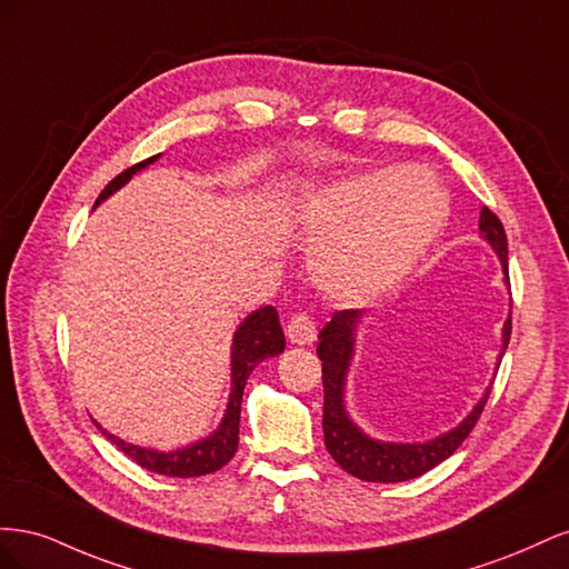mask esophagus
Returning <instances> with one entry per match:
<instances>
[{
	"instance_id": "34e87169",
	"label": "esophagus",
	"mask_w": 569,
	"mask_h": 569,
	"mask_svg": "<svg viewBox=\"0 0 569 569\" xmlns=\"http://www.w3.org/2000/svg\"><path fill=\"white\" fill-rule=\"evenodd\" d=\"M316 322L311 320L308 313H295L291 320L287 322V339L291 343H299V347H306V343H313L316 341Z\"/></svg>"
}]
</instances>
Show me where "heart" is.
<instances>
[{"label":"heart","mask_w":569,"mask_h":569,"mask_svg":"<svg viewBox=\"0 0 569 569\" xmlns=\"http://www.w3.org/2000/svg\"><path fill=\"white\" fill-rule=\"evenodd\" d=\"M441 189L393 170L349 176L303 203L318 284L337 299L366 303L399 284L443 220Z\"/></svg>","instance_id":"heart-1"}]
</instances>
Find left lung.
I'll return each instance as SVG.
<instances>
[{
	"mask_svg": "<svg viewBox=\"0 0 569 569\" xmlns=\"http://www.w3.org/2000/svg\"><path fill=\"white\" fill-rule=\"evenodd\" d=\"M479 232L481 239H487L496 256L501 258L506 284L510 287L508 278V239L503 222L491 213L487 206L479 213ZM512 308V301H510ZM363 318V311H337L332 320L327 322L318 339V358L322 360V387H325V403H322V432L325 446L330 456L339 462V468L349 475L363 479V481H382V485H393V481H408L425 475L427 470L437 468L449 456L456 453L458 446L468 439L472 427L477 425L481 410L487 406L491 387H487L485 396L477 401L472 412L465 418L458 427L449 432L429 439L422 443H399V441H380L368 437L347 412L343 403V393H347V372L353 358L356 347V327ZM512 322L510 316L503 325V347L498 353V363L508 349ZM496 377V372H493Z\"/></svg>",
	"mask_w": 569,
	"mask_h": 569,
	"instance_id": "obj_1",
	"label": "left lung"
}]
</instances>
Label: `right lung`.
<instances>
[{
  "mask_svg": "<svg viewBox=\"0 0 569 569\" xmlns=\"http://www.w3.org/2000/svg\"><path fill=\"white\" fill-rule=\"evenodd\" d=\"M157 159L159 157H151L142 163H134L132 168L116 176L104 187V192L97 197L94 206L109 199L134 173H140L142 168H147ZM282 351H284V332H282L278 311H274L272 306L258 308V311H253L242 325L237 327L234 339H232V389H230V401L226 408V416H222L218 429L211 437L189 443V446H184V449L170 451V453L142 449V446H134V443H128L123 439L109 435L97 420H94V425L101 429V435H104L111 443H116L120 451H123L128 458H132L137 465H142V468L149 472L166 475V477L211 475V472L220 470L222 465H228L230 458L237 453L239 412H242V393H244L249 375L253 372V368L258 363H261V360H266L270 356H278Z\"/></svg>",
  "mask_w": 569,
  "mask_h": 569,
  "instance_id": "right-lung-1",
  "label": "right lung"
}]
</instances>
